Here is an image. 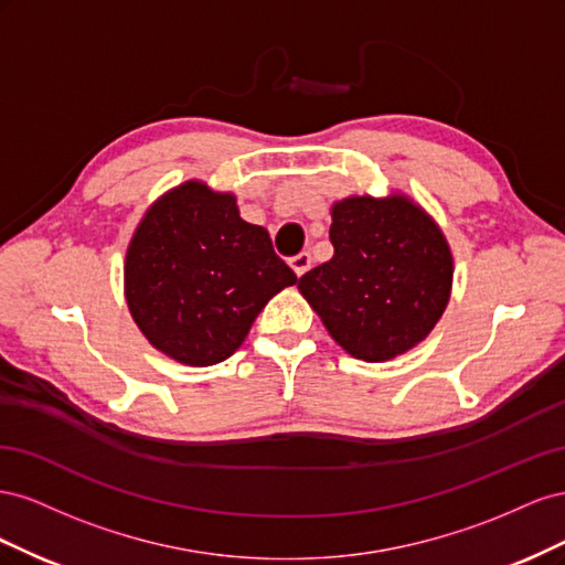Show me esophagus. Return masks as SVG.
<instances>
[{"mask_svg": "<svg viewBox=\"0 0 565 565\" xmlns=\"http://www.w3.org/2000/svg\"><path fill=\"white\" fill-rule=\"evenodd\" d=\"M289 266H292V270L301 278L303 273L311 268V254L309 252H301V254L292 256V259H289Z\"/></svg>", "mask_w": 565, "mask_h": 565, "instance_id": "1", "label": "esophagus"}]
</instances>
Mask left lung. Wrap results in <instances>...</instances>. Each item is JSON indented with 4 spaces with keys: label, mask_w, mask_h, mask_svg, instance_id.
Masks as SVG:
<instances>
[{
    "label": "left lung",
    "mask_w": 565,
    "mask_h": 565,
    "mask_svg": "<svg viewBox=\"0 0 565 565\" xmlns=\"http://www.w3.org/2000/svg\"><path fill=\"white\" fill-rule=\"evenodd\" d=\"M334 256L299 280L324 330L358 361L384 363L429 337L452 292V252L405 193L332 204Z\"/></svg>",
    "instance_id": "8db88e82"
}]
</instances>
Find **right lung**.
Listing matches in <instances>:
<instances>
[{
  "label": "right lung",
  "mask_w": 565,
  "mask_h": 565,
  "mask_svg": "<svg viewBox=\"0 0 565 565\" xmlns=\"http://www.w3.org/2000/svg\"><path fill=\"white\" fill-rule=\"evenodd\" d=\"M295 282L268 231L247 224L233 193L198 179L150 204L125 256L134 322L150 347L193 367L233 355L268 299Z\"/></svg>",
  "instance_id": "right-lung-1"
}]
</instances>
